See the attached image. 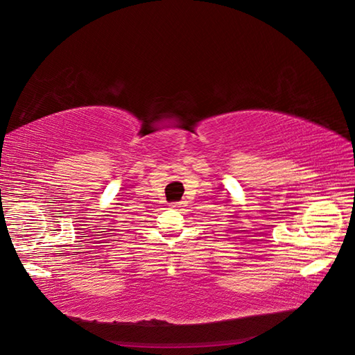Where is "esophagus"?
Here are the masks:
<instances>
[{"instance_id":"obj_1","label":"esophagus","mask_w":355,"mask_h":355,"mask_svg":"<svg viewBox=\"0 0 355 355\" xmlns=\"http://www.w3.org/2000/svg\"><path fill=\"white\" fill-rule=\"evenodd\" d=\"M184 201H178V202H174L172 204V207H175V209H180V207H184Z\"/></svg>"}]
</instances>
